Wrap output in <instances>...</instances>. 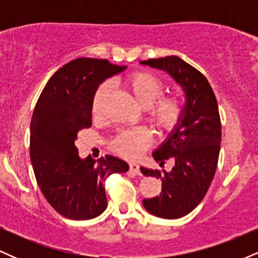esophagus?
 I'll use <instances>...</instances> for the list:
<instances>
[{
  "label": "esophagus",
  "instance_id": "1",
  "mask_svg": "<svg viewBox=\"0 0 258 258\" xmlns=\"http://www.w3.org/2000/svg\"><path fill=\"white\" fill-rule=\"evenodd\" d=\"M130 171L135 174H141V171H139V166L137 164H130Z\"/></svg>",
  "mask_w": 258,
  "mask_h": 258
}]
</instances>
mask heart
<instances>
[{
	"label": "heart",
	"instance_id": "heart-1",
	"mask_svg": "<svg viewBox=\"0 0 258 258\" xmlns=\"http://www.w3.org/2000/svg\"><path fill=\"white\" fill-rule=\"evenodd\" d=\"M123 86L139 105L146 108L153 125L162 132L172 131L178 125L184 112L183 99L178 94L162 96L164 84L153 74L137 72L123 80ZM108 93V86L100 85L92 99V112L98 115L103 100ZM152 143V135L144 127L126 130L115 136L111 149L126 159H138Z\"/></svg>",
	"mask_w": 258,
	"mask_h": 258
}]
</instances>
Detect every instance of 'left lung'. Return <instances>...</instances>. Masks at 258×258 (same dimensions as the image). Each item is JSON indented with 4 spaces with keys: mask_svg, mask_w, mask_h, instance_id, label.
Instances as JSON below:
<instances>
[{
    "mask_svg": "<svg viewBox=\"0 0 258 258\" xmlns=\"http://www.w3.org/2000/svg\"><path fill=\"white\" fill-rule=\"evenodd\" d=\"M141 64L166 72L186 97L178 125L153 153L162 165L165 160L173 159L172 170L141 167L144 176L162 180L161 193L144 199L143 206L154 216L174 220L199 205L214 179L222 138L217 99L205 76L177 55L148 59Z\"/></svg>",
    "mask_w": 258,
    "mask_h": 258,
    "instance_id": "1",
    "label": "left lung"
}]
</instances>
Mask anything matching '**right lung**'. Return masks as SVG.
<instances>
[{"instance_id": "1", "label": "right lung", "mask_w": 258, "mask_h": 258, "mask_svg": "<svg viewBox=\"0 0 258 258\" xmlns=\"http://www.w3.org/2000/svg\"><path fill=\"white\" fill-rule=\"evenodd\" d=\"M126 67L105 59L79 58L65 64L41 92L30 125V159L46 200L70 220H91L106 209L104 182L128 171L119 158L82 160L78 132L92 125V99L100 82Z\"/></svg>"}]
</instances>
